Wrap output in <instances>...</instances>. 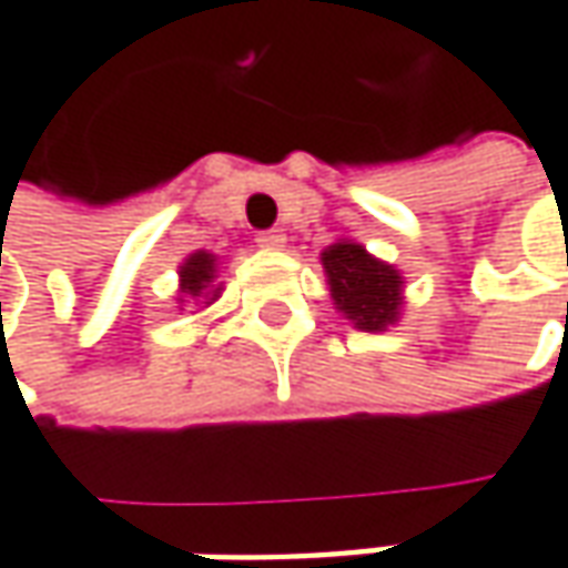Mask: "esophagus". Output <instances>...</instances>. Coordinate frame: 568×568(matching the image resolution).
<instances>
[{
	"mask_svg": "<svg viewBox=\"0 0 568 568\" xmlns=\"http://www.w3.org/2000/svg\"><path fill=\"white\" fill-rule=\"evenodd\" d=\"M283 231H260V234H256V247H263V251H283Z\"/></svg>",
	"mask_w": 568,
	"mask_h": 568,
	"instance_id": "esophagus-1",
	"label": "esophagus"
}]
</instances>
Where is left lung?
Listing matches in <instances>:
<instances>
[{
	"instance_id": "obj_1",
	"label": "left lung",
	"mask_w": 568,
	"mask_h": 568,
	"mask_svg": "<svg viewBox=\"0 0 568 568\" xmlns=\"http://www.w3.org/2000/svg\"><path fill=\"white\" fill-rule=\"evenodd\" d=\"M337 312L359 331H385L402 315V273L376 260L363 244L337 241L321 253Z\"/></svg>"
}]
</instances>
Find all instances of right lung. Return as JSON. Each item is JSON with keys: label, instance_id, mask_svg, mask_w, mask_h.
I'll use <instances>...</instances> for the list:
<instances>
[{"label": "right lung", "instance_id": "obj_1", "mask_svg": "<svg viewBox=\"0 0 568 568\" xmlns=\"http://www.w3.org/2000/svg\"><path fill=\"white\" fill-rule=\"evenodd\" d=\"M217 273V256L209 251H195L185 256V263L180 266V302H195V305H212L221 295V285H215Z\"/></svg>", "mask_w": 568, "mask_h": 568}]
</instances>
